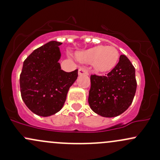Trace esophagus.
Instances as JSON below:
<instances>
[{
  "mask_svg": "<svg viewBox=\"0 0 160 160\" xmlns=\"http://www.w3.org/2000/svg\"><path fill=\"white\" fill-rule=\"evenodd\" d=\"M88 70L87 68H80L78 69V75H88Z\"/></svg>",
  "mask_w": 160,
  "mask_h": 160,
  "instance_id": "obj_1",
  "label": "esophagus"
}]
</instances>
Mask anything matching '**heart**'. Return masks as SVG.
<instances>
[{
  "mask_svg": "<svg viewBox=\"0 0 160 160\" xmlns=\"http://www.w3.org/2000/svg\"><path fill=\"white\" fill-rule=\"evenodd\" d=\"M78 60L93 64L94 70L98 72H106L112 69L118 63L119 52L113 46H97L86 50L77 52Z\"/></svg>",
  "mask_w": 160,
  "mask_h": 160,
  "instance_id": "1",
  "label": "heart"
}]
</instances>
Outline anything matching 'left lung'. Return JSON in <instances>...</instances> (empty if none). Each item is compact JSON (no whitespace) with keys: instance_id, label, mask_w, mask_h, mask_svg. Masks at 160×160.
Listing matches in <instances>:
<instances>
[{"instance_id":"left-lung-1","label":"left lung","mask_w":160,"mask_h":160,"mask_svg":"<svg viewBox=\"0 0 160 160\" xmlns=\"http://www.w3.org/2000/svg\"><path fill=\"white\" fill-rule=\"evenodd\" d=\"M137 90L135 68L124 55L106 75H91L88 104L96 114L117 117L132 104Z\"/></svg>"}]
</instances>
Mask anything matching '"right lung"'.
Segmentation results:
<instances>
[{
    "label": "right lung",
    "instance_id": "right-lung-1",
    "mask_svg": "<svg viewBox=\"0 0 160 160\" xmlns=\"http://www.w3.org/2000/svg\"><path fill=\"white\" fill-rule=\"evenodd\" d=\"M61 44L56 41L47 42L23 62L20 76L21 97L27 107L39 116H51L59 111L78 77V69L71 72L61 69Z\"/></svg>",
    "mask_w": 160,
    "mask_h": 160
}]
</instances>
